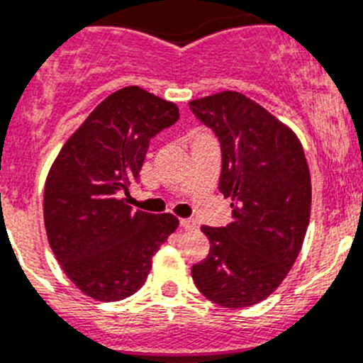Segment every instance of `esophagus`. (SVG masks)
<instances>
[{"label":"esophagus","mask_w":363,"mask_h":363,"mask_svg":"<svg viewBox=\"0 0 363 363\" xmlns=\"http://www.w3.org/2000/svg\"><path fill=\"white\" fill-rule=\"evenodd\" d=\"M181 228L186 231H191L195 230V222L189 220V218H181Z\"/></svg>","instance_id":"1"}]
</instances>
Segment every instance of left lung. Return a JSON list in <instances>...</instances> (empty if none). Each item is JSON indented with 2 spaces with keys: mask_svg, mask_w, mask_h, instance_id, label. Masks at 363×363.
I'll return each instance as SVG.
<instances>
[{
  "mask_svg": "<svg viewBox=\"0 0 363 363\" xmlns=\"http://www.w3.org/2000/svg\"><path fill=\"white\" fill-rule=\"evenodd\" d=\"M220 141L218 189L231 222L202 226L210 255L191 267L199 291L222 308L262 302L295 264L311 213V175L298 137L240 92L189 101Z\"/></svg>",
  "mask_w": 363,
  "mask_h": 363,
  "instance_id": "8db88e82",
  "label": "left lung"
}]
</instances>
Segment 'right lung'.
Masks as SVG:
<instances>
[{
	"label": "right lung",
	"mask_w": 363,
	"mask_h": 363,
	"mask_svg": "<svg viewBox=\"0 0 363 363\" xmlns=\"http://www.w3.org/2000/svg\"><path fill=\"white\" fill-rule=\"evenodd\" d=\"M179 119L177 104L125 86L101 101L68 137L45 182L48 244L86 296L117 302L145 284L152 257L179 226L172 213L133 211L123 194L150 139Z\"/></svg>",
	"instance_id": "1"
}]
</instances>
